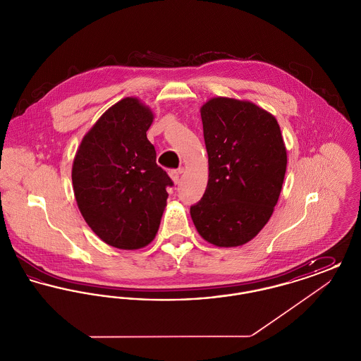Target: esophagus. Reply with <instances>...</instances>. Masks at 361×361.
<instances>
[{"label": "esophagus", "instance_id": "obj_1", "mask_svg": "<svg viewBox=\"0 0 361 361\" xmlns=\"http://www.w3.org/2000/svg\"><path fill=\"white\" fill-rule=\"evenodd\" d=\"M180 174H181V171H180V169H171V171H169V176H171V178H172L174 184H177V183H178V180H180Z\"/></svg>", "mask_w": 361, "mask_h": 361}]
</instances>
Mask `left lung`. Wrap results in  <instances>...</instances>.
I'll list each match as a JSON object with an SVG mask.
<instances>
[{
	"label": "left lung",
	"mask_w": 361,
	"mask_h": 361,
	"mask_svg": "<svg viewBox=\"0 0 361 361\" xmlns=\"http://www.w3.org/2000/svg\"><path fill=\"white\" fill-rule=\"evenodd\" d=\"M208 183L190 216L212 245L253 240L269 221L287 168L275 118L256 104L215 97L202 106Z\"/></svg>",
	"instance_id": "8db88e82"
}]
</instances>
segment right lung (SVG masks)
I'll return each mask as SVG.
<instances>
[{
    "instance_id": "obj_1",
    "label": "right lung",
    "mask_w": 361,
    "mask_h": 361,
    "mask_svg": "<svg viewBox=\"0 0 361 361\" xmlns=\"http://www.w3.org/2000/svg\"><path fill=\"white\" fill-rule=\"evenodd\" d=\"M152 111L127 97L111 106L86 134L71 180L78 208L102 240L139 249L154 240L173 181L155 162L146 137Z\"/></svg>"
}]
</instances>
